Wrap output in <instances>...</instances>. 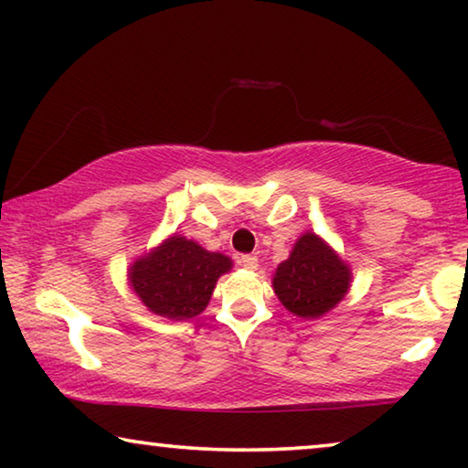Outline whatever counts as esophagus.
Here are the masks:
<instances>
[{
  "mask_svg": "<svg viewBox=\"0 0 468 468\" xmlns=\"http://www.w3.org/2000/svg\"><path fill=\"white\" fill-rule=\"evenodd\" d=\"M239 261H240V265H244V268H247V270H257V265H259L255 255H240Z\"/></svg>",
  "mask_w": 468,
  "mask_h": 468,
  "instance_id": "1",
  "label": "esophagus"
}]
</instances>
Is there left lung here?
Segmentation results:
<instances>
[{
	"label": "left lung",
	"mask_w": 468,
	"mask_h": 468,
	"mask_svg": "<svg viewBox=\"0 0 468 468\" xmlns=\"http://www.w3.org/2000/svg\"><path fill=\"white\" fill-rule=\"evenodd\" d=\"M351 271L318 236L307 232L291 257L278 265L274 291L282 305L299 318H320L345 297Z\"/></svg>",
	"instance_id": "left-lung-1"
}]
</instances>
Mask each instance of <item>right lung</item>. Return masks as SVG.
I'll return each instance as SVG.
<instances>
[{"mask_svg": "<svg viewBox=\"0 0 468 468\" xmlns=\"http://www.w3.org/2000/svg\"><path fill=\"white\" fill-rule=\"evenodd\" d=\"M232 268L221 253H209L197 242L174 236L153 255L133 263V291L150 312L171 320H188L209 303L215 282Z\"/></svg>", "mask_w": 468, "mask_h": 468, "instance_id": "add662e5", "label": "right lung"}]
</instances>
